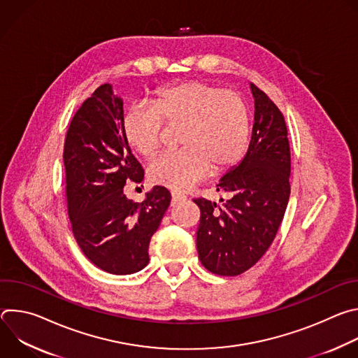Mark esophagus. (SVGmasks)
Instances as JSON below:
<instances>
[{
  "label": "esophagus",
  "instance_id": "34e87169",
  "mask_svg": "<svg viewBox=\"0 0 358 358\" xmlns=\"http://www.w3.org/2000/svg\"><path fill=\"white\" fill-rule=\"evenodd\" d=\"M181 201H185V196H184V195H180V194H177V192H171V207L178 206V203H180Z\"/></svg>",
  "mask_w": 358,
  "mask_h": 358
}]
</instances>
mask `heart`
Here are the masks:
<instances>
[{
	"label": "heart",
	"mask_w": 358,
	"mask_h": 358,
	"mask_svg": "<svg viewBox=\"0 0 358 358\" xmlns=\"http://www.w3.org/2000/svg\"><path fill=\"white\" fill-rule=\"evenodd\" d=\"M163 120L180 126V151L164 152L148 166L150 180L185 191L210 170L224 173L236 166L249 143L250 119L241 94L218 85L188 80L162 87L151 105H134L123 117L126 143L141 157L160 145Z\"/></svg>",
	"instance_id": "1"
}]
</instances>
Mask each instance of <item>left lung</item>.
<instances>
[{
	"label": "left lung",
	"mask_w": 358,
	"mask_h": 358,
	"mask_svg": "<svg viewBox=\"0 0 358 358\" xmlns=\"http://www.w3.org/2000/svg\"><path fill=\"white\" fill-rule=\"evenodd\" d=\"M255 100L252 137L245 157L220 180L217 191L231 196L222 206L206 198L194 202L201 211L196 250L201 264L221 276L252 268L273 242L290 195V147L283 115L250 83Z\"/></svg>",
	"instance_id": "left-lung-1"
}]
</instances>
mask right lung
<instances>
[{"label":"right lung","mask_w":358,"mask_h":358,"mask_svg":"<svg viewBox=\"0 0 358 358\" xmlns=\"http://www.w3.org/2000/svg\"><path fill=\"white\" fill-rule=\"evenodd\" d=\"M64 163L68 214L86 258L113 275L141 271L171 195L157 185L141 203L123 194L126 181H143L144 170L124 140L123 100L110 83L97 87L73 116Z\"/></svg>","instance_id":"right-lung-1"}]
</instances>
